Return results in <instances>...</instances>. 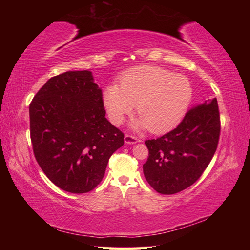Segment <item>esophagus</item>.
Returning <instances> with one entry per match:
<instances>
[{"label":"esophagus","instance_id":"34e87169","mask_svg":"<svg viewBox=\"0 0 250 250\" xmlns=\"http://www.w3.org/2000/svg\"><path fill=\"white\" fill-rule=\"evenodd\" d=\"M125 142L126 143V144H135V143L140 142V140L137 139V137L133 136V135H130V134H125Z\"/></svg>","mask_w":250,"mask_h":250}]
</instances>
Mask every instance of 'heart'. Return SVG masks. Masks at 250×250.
<instances>
[{
	"mask_svg": "<svg viewBox=\"0 0 250 250\" xmlns=\"http://www.w3.org/2000/svg\"><path fill=\"white\" fill-rule=\"evenodd\" d=\"M191 97L192 88L185 76L144 65L124 74L119 87L111 84L106 88L103 102L114 125H121L136 105L140 118L134 122L135 128L162 133L178 124Z\"/></svg>",
	"mask_w": 250,
	"mask_h": 250,
	"instance_id": "1",
	"label": "heart"
}]
</instances>
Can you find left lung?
<instances>
[{"instance_id": "8db88e82", "label": "left lung", "mask_w": 250, "mask_h": 250, "mask_svg": "<svg viewBox=\"0 0 250 250\" xmlns=\"http://www.w3.org/2000/svg\"><path fill=\"white\" fill-rule=\"evenodd\" d=\"M220 135L217 100L193 106L174 130L145 144V178L157 192L174 194L193 185L213 159Z\"/></svg>"}]
</instances>
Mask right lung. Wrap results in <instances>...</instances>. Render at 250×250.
I'll return each mask as SVG.
<instances>
[{
	"mask_svg": "<svg viewBox=\"0 0 250 250\" xmlns=\"http://www.w3.org/2000/svg\"><path fill=\"white\" fill-rule=\"evenodd\" d=\"M29 111L34 156L50 182L71 193L97 187L125 135L105 118L102 90L92 73L51 77L34 95Z\"/></svg>",
	"mask_w": 250,
	"mask_h": 250,
	"instance_id": "1",
	"label": "right lung"
}]
</instances>
